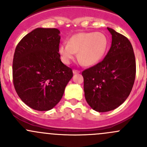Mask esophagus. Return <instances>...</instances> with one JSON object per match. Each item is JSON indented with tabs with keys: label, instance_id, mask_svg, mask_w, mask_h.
Returning a JSON list of instances; mask_svg holds the SVG:
<instances>
[{
	"label": "esophagus",
	"instance_id": "obj_1",
	"mask_svg": "<svg viewBox=\"0 0 147 147\" xmlns=\"http://www.w3.org/2000/svg\"><path fill=\"white\" fill-rule=\"evenodd\" d=\"M72 72H73L74 74H78V73H80V71L78 70V69H73V71H72Z\"/></svg>",
	"mask_w": 147,
	"mask_h": 147
}]
</instances>
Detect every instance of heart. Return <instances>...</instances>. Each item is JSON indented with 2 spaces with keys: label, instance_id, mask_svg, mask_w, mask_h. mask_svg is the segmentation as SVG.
<instances>
[{
  "label": "heart",
  "instance_id": "b5f03b06",
  "mask_svg": "<svg viewBox=\"0 0 147 147\" xmlns=\"http://www.w3.org/2000/svg\"><path fill=\"white\" fill-rule=\"evenodd\" d=\"M109 46V40L102 32H79L72 35L67 44L59 47L61 60L69 64L78 53V60L85 66H92L100 63Z\"/></svg>",
  "mask_w": 147,
  "mask_h": 147
}]
</instances>
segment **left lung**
Returning a JSON list of instances; mask_svg holds the SVG:
<instances>
[{
    "mask_svg": "<svg viewBox=\"0 0 147 147\" xmlns=\"http://www.w3.org/2000/svg\"><path fill=\"white\" fill-rule=\"evenodd\" d=\"M112 45L104 60L85 69L84 92L94 110L105 112L120 106L129 95L136 75V61L130 41L112 28Z\"/></svg>",
    "mask_w": 147,
    "mask_h": 147,
    "instance_id": "left-lung-1",
    "label": "left lung"
}]
</instances>
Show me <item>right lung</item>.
I'll list each match as a JSON object with an SVG mask.
<instances>
[{"mask_svg":"<svg viewBox=\"0 0 147 147\" xmlns=\"http://www.w3.org/2000/svg\"><path fill=\"white\" fill-rule=\"evenodd\" d=\"M60 30L38 28L27 34L15 50L13 84L26 105L38 111L53 109L73 76L59 54Z\"/></svg>","mask_w":147,"mask_h":147,"instance_id":"1","label":"right lung"}]
</instances>
